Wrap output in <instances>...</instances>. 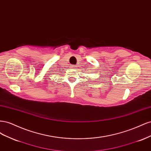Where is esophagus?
<instances>
[{
	"label": "esophagus",
	"instance_id": "esophagus-1",
	"mask_svg": "<svg viewBox=\"0 0 151 151\" xmlns=\"http://www.w3.org/2000/svg\"><path fill=\"white\" fill-rule=\"evenodd\" d=\"M76 67H77V66L76 65H72L71 66V68H76Z\"/></svg>",
	"mask_w": 151,
	"mask_h": 151
}]
</instances>
